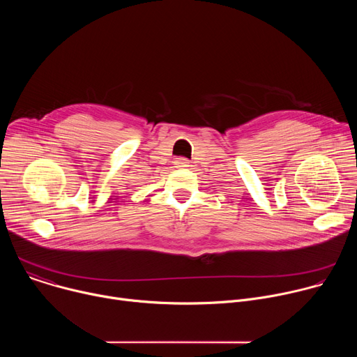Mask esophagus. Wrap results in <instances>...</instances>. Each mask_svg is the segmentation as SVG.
<instances>
[{"label": "esophagus", "instance_id": "obj_1", "mask_svg": "<svg viewBox=\"0 0 357 357\" xmlns=\"http://www.w3.org/2000/svg\"><path fill=\"white\" fill-rule=\"evenodd\" d=\"M174 164L176 165V168H186V167H189V161L186 158H183V157L176 158Z\"/></svg>", "mask_w": 357, "mask_h": 357}]
</instances>
